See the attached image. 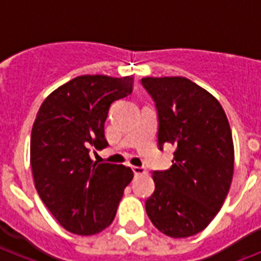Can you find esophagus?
<instances>
[{
    "mask_svg": "<svg viewBox=\"0 0 261 261\" xmlns=\"http://www.w3.org/2000/svg\"><path fill=\"white\" fill-rule=\"evenodd\" d=\"M133 172H134L135 176H141V174H147V171L145 168L141 167H133Z\"/></svg>",
    "mask_w": 261,
    "mask_h": 261,
    "instance_id": "esophagus-1",
    "label": "esophagus"
}]
</instances>
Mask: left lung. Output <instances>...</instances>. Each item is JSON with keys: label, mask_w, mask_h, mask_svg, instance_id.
<instances>
[{"label": "left lung", "mask_w": 261, "mask_h": 261, "mask_svg": "<svg viewBox=\"0 0 261 261\" xmlns=\"http://www.w3.org/2000/svg\"><path fill=\"white\" fill-rule=\"evenodd\" d=\"M142 85L159 112V147H176L172 167L151 174L147 217L164 234L191 237L210 225L230 190V124L218 100L186 77H145Z\"/></svg>", "instance_id": "obj_1"}]
</instances>
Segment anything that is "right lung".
Returning a JSON list of instances; mask_svg holds the SVG:
<instances>
[{
    "instance_id": "obj_1",
    "label": "right lung",
    "mask_w": 261,
    "mask_h": 261,
    "mask_svg": "<svg viewBox=\"0 0 261 261\" xmlns=\"http://www.w3.org/2000/svg\"><path fill=\"white\" fill-rule=\"evenodd\" d=\"M134 77L80 75L46 97L31 133L35 188L63 229L92 236L108 227L131 168L93 164L89 149L108 145L104 123L110 106L133 90Z\"/></svg>"
}]
</instances>
